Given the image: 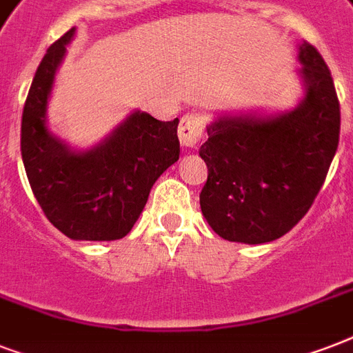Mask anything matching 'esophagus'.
Returning a JSON list of instances; mask_svg holds the SVG:
<instances>
[{
  "label": "esophagus",
  "instance_id": "esophagus-1",
  "mask_svg": "<svg viewBox=\"0 0 353 353\" xmlns=\"http://www.w3.org/2000/svg\"><path fill=\"white\" fill-rule=\"evenodd\" d=\"M179 141L183 146H196L201 141L205 132V121L199 113H185L179 122Z\"/></svg>",
  "mask_w": 353,
  "mask_h": 353
}]
</instances>
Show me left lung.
<instances>
[{
	"mask_svg": "<svg viewBox=\"0 0 353 353\" xmlns=\"http://www.w3.org/2000/svg\"><path fill=\"white\" fill-rule=\"evenodd\" d=\"M307 95L276 117H220L207 128L199 155L209 176L201 212L229 241L265 243L290 232L323 187L339 144L341 108L321 52H299Z\"/></svg>",
	"mask_w": 353,
	"mask_h": 353,
	"instance_id": "1",
	"label": "left lung"
}]
</instances>
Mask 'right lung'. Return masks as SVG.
<instances>
[{
    "instance_id": "1",
    "label": "right lung",
    "mask_w": 353,
    "mask_h": 353,
    "mask_svg": "<svg viewBox=\"0 0 353 353\" xmlns=\"http://www.w3.org/2000/svg\"><path fill=\"white\" fill-rule=\"evenodd\" d=\"M73 32L60 36L36 69L21 115V157L36 201L58 231L80 241L121 240L157 177L179 159V121L133 113L106 143L84 154L51 137L47 97Z\"/></svg>"
}]
</instances>
